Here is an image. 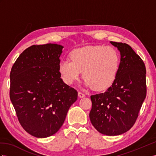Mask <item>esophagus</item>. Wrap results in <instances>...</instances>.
Instances as JSON below:
<instances>
[{"instance_id": "34e87169", "label": "esophagus", "mask_w": 156, "mask_h": 156, "mask_svg": "<svg viewBox=\"0 0 156 156\" xmlns=\"http://www.w3.org/2000/svg\"><path fill=\"white\" fill-rule=\"evenodd\" d=\"M78 96L80 98H83L85 96V94L82 93V92H81V91H78Z\"/></svg>"}]
</instances>
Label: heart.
<instances>
[{
    "mask_svg": "<svg viewBox=\"0 0 156 156\" xmlns=\"http://www.w3.org/2000/svg\"><path fill=\"white\" fill-rule=\"evenodd\" d=\"M70 60H62L58 70L62 80L72 84L83 72L87 87L95 90H105L113 84L118 73L120 58L112 47L100 45L75 49L70 55Z\"/></svg>",
    "mask_w": 156,
    "mask_h": 156,
    "instance_id": "heart-1",
    "label": "heart"
}]
</instances>
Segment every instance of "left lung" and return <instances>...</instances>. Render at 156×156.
<instances>
[{
  "mask_svg": "<svg viewBox=\"0 0 156 156\" xmlns=\"http://www.w3.org/2000/svg\"><path fill=\"white\" fill-rule=\"evenodd\" d=\"M121 53L115 82L105 92L91 95L90 121L99 133L117 136L133 126L146 96V66L125 43L111 41Z\"/></svg>",
  "mask_w": 156,
  "mask_h": 156,
  "instance_id": "left-lung-1",
  "label": "left lung"
}]
</instances>
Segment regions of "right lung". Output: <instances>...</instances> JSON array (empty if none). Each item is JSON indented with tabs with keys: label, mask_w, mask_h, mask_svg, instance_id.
Returning a JSON list of instances; mask_svg holds the SVG:
<instances>
[{
	"label": "right lung",
	"mask_w": 156,
	"mask_h": 156,
	"mask_svg": "<svg viewBox=\"0 0 156 156\" xmlns=\"http://www.w3.org/2000/svg\"><path fill=\"white\" fill-rule=\"evenodd\" d=\"M57 44L32 45L23 51L10 71V98L19 122L37 138L53 135L65 122L78 91L61 78Z\"/></svg>",
	"instance_id": "add662e5"
}]
</instances>
